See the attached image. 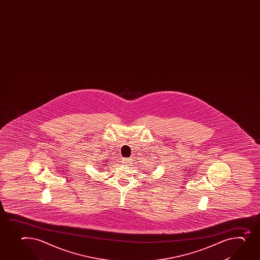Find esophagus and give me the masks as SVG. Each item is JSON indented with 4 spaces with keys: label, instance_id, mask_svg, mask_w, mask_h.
Here are the masks:
<instances>
[{
    "label": "esophagus",
    "instance_id": "obj_1",
    "mask_svg": "<svg viewBox=\"0 0 260 260\" xmlns=\"http://www.w3.org/2000/svg\"><path fill=\"white\" fill-rule=\"evenodd\" d=\"M122 161H123V164H124V165H128V162H129V159H127V158H123V160H122Z\"/></svg>",
    "mask_w": 260,
    "mask_h": 260
}]
</instances>
